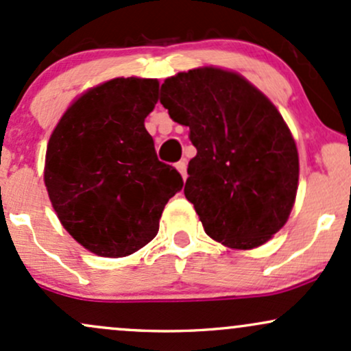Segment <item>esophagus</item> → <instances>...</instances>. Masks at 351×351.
Segmentation results:
<instances>
[{
	"label": "esophagus",
	"mask_w": 351,
	"mask_h": 351,
	"mask_svg": "<svg viewBox=\"0 0 351 351\" xmlns=\"http://www.w3.org/2000/svg\"><path fill=\"white\" fill-rule=\"evenodd\" d=\"M176 170L181 173V176H183V180L186 178V162L184 160H181V162L176 163Z\"/></svg>",
	"instance_id": "34e87169"
}]
</instances>
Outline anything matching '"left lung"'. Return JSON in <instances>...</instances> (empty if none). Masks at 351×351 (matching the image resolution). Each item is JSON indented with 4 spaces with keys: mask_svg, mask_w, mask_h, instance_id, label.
I'll list each match as a JSON object with an SVG mask.
<instances>
[{
    "mask_svg": "<svg viewBox=\"0 0 351 351\" xmlns=\"http://www.w3.org/2000/svg\"><path fill=\"white\" fill-rule=\"evenodd\" d=\"M160 102L189 127L184 196L204 231L232 249L267 243L287 223L297 186L299 153L274 104L236 72L199 67L168 77Z\"/></svg>",
    "mask_w": 351,
    "mask_h": 351,
    "instance_id": "left-lung-1",
    "label": "left lung"
}]
</instances>
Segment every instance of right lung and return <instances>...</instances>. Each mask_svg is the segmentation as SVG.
Listing matches in <instances>:
<instances>
[{"label":"right lung","instance_id":"add662e5","mask_svg":"<svg viewBox=\"0 0 351 351\" xmlns=\"http://www.w3.org/2000/svg\"><path fill=\"white\" fill-rule=\"evenodd\" d=\"M158 80L117 77L88 88L59 120L44 183L60 224L87 251L130 256L156 236L183 178L156 158L145 119Z\"/></svg>","mask_w":351,"mask_h":351}]
</instances>
